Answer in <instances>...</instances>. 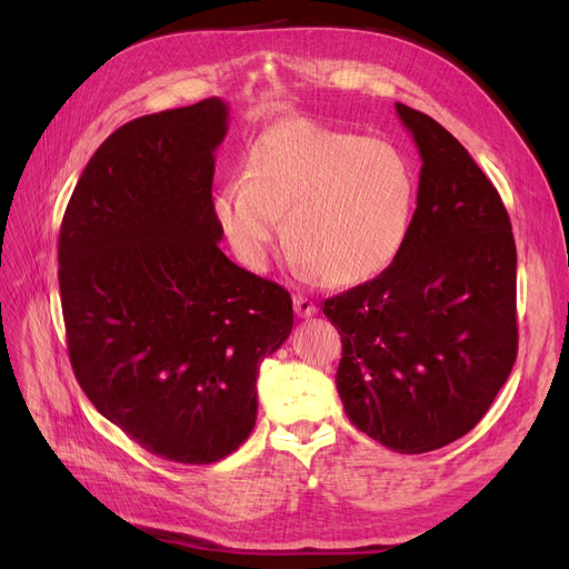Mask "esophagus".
I'll return each mask as SVG.
<instances>
[{"mask_svg": "<svg viewBox=\"0 0 569 569\" xmlns=\"http://www.w3.org/2000/svg\"><path fill=\"white\" fill-rule=\"evenodd\" d=\"M295 311H297V316L299 318H311V316H316V303L308 299V297H303V295H297L295 297Z\"/></svg>", "mask_w": 569, "mask_h": 569, "instance_id": "obj_1", "label": "esophagus"}]
</instances>
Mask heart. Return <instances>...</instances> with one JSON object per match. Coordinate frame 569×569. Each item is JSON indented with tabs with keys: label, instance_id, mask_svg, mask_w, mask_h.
<instances>
[{
	"label": "heart",
	"instance_id": "1",
	"mask_svg": "<svg viewBox=\"0 0 569 569\" xmlns=\"http://www.w3.org/2000/svg\"><path fill=\"white\" fill-rule=\"evenodd\" d=\"M412 201L416 178L401 149L289 118L251 142L242 180L216 189L213 216L247 268L268 266L284 218L299 268L351 287L396 261Z\"/></svg>",
	"mask_w": 569,
	"mask_h": 569
}]
</instances>
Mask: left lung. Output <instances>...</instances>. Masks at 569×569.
<instances>
[{
    "instance_id": "left-lung-1",
    "label": "left lung",
    "mask_w": 569,
    "mask_h": 569,
    "mask_svg": "<svg viewBox=\"0 0 569 569\" xmlns=\"http://www.w3.org/2000/svg\"><path fill=\"white\" fill-rule=\"evenodd\" d=\"M418 209L396 261L327 299L347 418L396 453H427L485 418L518 356V251L506 206L456 137L406 104Z\"/></svg>"
}]
</instances>
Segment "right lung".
<instances>
[{
  "mask_svg": "<svg viewBox=\"0 0 569 569\" xmlns=\"http://www.w3.org/2000/svg\"><path fill=\"white\" fill-rule=\"evenodd\" d=\"M228 104L134 118L73 189L59 234L68 356L94 408L153 456L209 465L256 425V377L295 325L289 291L220 251Z\"/></svg>",
  "mask_w": 569,
  "mask_h": 569,
  "instance_id": "right-lung-1",
  "label": "right lung"
}]
</instances>
